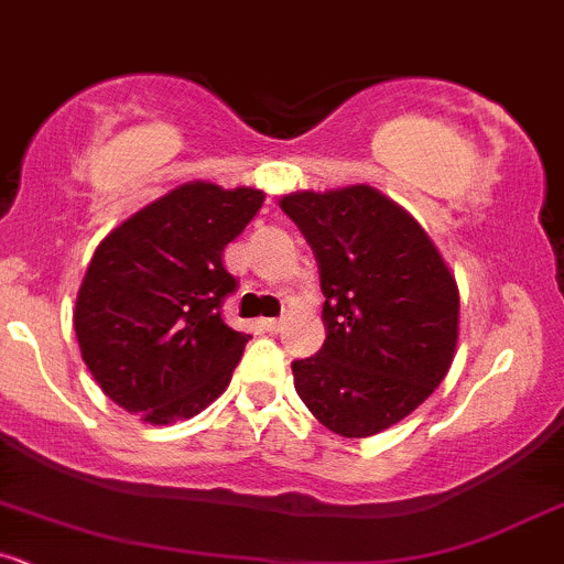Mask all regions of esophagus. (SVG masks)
Segmentation results:
<instances>
[{"instance_id": "obj_1", "label": "esophagus", "mask_w": 564, "mask_h": 564, "mask_svg": "<svg viewBox=\"0 0 564 564\" xmlns=\"http://www.w3.org/2000/svg\"><path fill=\"white\" fill-rule=\"evenodd\" d=\"M260 330H265V333H280L282 330V319H276V317H265V319H260Z\"/></svg>"}]
</instances>
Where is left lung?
Segmentation results:
<instances>
[{
    "label": "left lung",
    "instance_id": "1",
    "mask_svg": "<svg viewBox=\"0 0 564 564\" xmlns=\"http://www.w3.org/2000/svg\"><path fill=\"white\" fill-rule=\"evenodd\" d=\"M319 265L323 349L293 360L295 392L344 438H368L433 395L454 360L459 293L425 228L371 185L280 202Z\"/></svg>",
    "mask_w": 564,
    "mask_h": 564
}]
</instances>
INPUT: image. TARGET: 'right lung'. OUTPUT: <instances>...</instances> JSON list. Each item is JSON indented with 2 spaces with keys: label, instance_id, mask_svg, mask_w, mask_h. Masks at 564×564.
<instances>
[{
  "label": "right lung",
  "instance_id": "add662e5",
  "mask_svg": "<svg viewBox=\"0 0 564 564\" xmlns=\"http://www.w3.org/2000/svg\"><path fill=\"white\" fill-rule=\"evenodd\" d=\"M263 191L174 187L96 247L75 306V333L96 384L150 425L191 420L220 395L247 333L223 323L236 280L223 265Z\"/></svg>",
  "mask_w": 564,
  "mask_h": 564
}]
</instances>
